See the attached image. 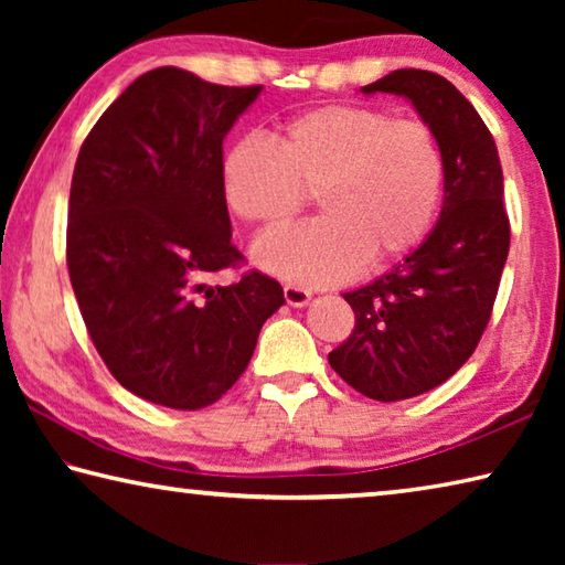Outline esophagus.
Here are the masks:
<instances>
[{
    "mask_svg": "<svg viewBox=\"0 0 565 565\" xmlns=\"http://www.w3.org/2000/svg\"><path fill=\"white\" fill-rule=\"evenodd\" d=\"M284 299L289 306H294V309H301V306H306L311 301V291L303 289V286H296V284H286L284 286Z\"/></svg>",
    "mask_w": 565,
    "mask_h": 565,
    "instance_id": "1",
    "label": "esophagus"
}]
</instances>
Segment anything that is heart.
Here are the masks:
<instances>
[{
	"instance_id": "obj_1",
	"label": "heart",
	"mask_w": 565,
	"mask_h": 565,
	"mask_svg": "<svg viewBox=\"0 0 565 565\" xmlns=\"http://www.w3.org/2000/svg\"><path fill=\"white\" fill-rule=\"evenodd\" d=\"M269 145L244 139L224 157L232 214L276 232L301 212L303 191H317L321 218L264 236L254 246L264 271L296 284H337L366 259H398L431 228L444 194V154L424 121L329 104L286 121Z\"/></svg>"
}]
</instances>
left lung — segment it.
Here are the masks:
<instances>
[{"label":"left lung","instance_id":"8db88e82","mask_svg":"<svg viewBox=\"0 0 565 565\" xmlns=\"http://www.w3.org/2000/svg\"><path fill=\"white\" fill-rule=\"evenodd\" d=\"M411 102L441 147V216L418 248L376 281L347 291L356 327L329 353L337 374L376 401L444 384L476 351L499 294L511 228L489 127L451 82L396 70L361 87Z\"/></svg>","mask_w":565,"mask_h":565}]
</instances>
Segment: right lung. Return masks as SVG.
I'll return each instance as SVG.
<instances>
[{"label": "right lung", "mask_w": 565, "mask_h": 565, "mask_svg": "<svg viewBox=\"0 0 565 565\" xmlns=\"http://www.w3.org/2000/svg\"><path fill=\"white\" fill-rule=\"evenodd\" d=\"M262 87H222L159 66L102 114L76 157L66 266L87 331L124 388L196 411L252 361L279 281L242 262L222 186L224 137Z\"/></svg>", "instance_id": "1"}]
</instances>
